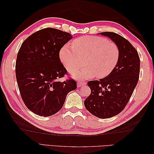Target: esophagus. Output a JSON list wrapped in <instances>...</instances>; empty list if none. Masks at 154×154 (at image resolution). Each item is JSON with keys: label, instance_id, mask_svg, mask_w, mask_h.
Listing matches in <instances>:
<instances>
[{"label": "esophagus", "instance_id": "34e87169", "mask_svg": "<svg viewBox=\"0 0 154 154\" xmlns=\"http://www.w3.org/2000/svg\"><path fill=\"white\" fill-rule=\"evenodd\" d=\"M77 85V87H83V86L86 85L87 83L85 82H84V81H78Z\"/></svg>", "mask_w": 154, "mask_h": 154}]
</instances>
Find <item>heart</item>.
I'll return each instance as SVG.
<instances>
[{
  "label": "heart",
  "instance_id": "heart-1",
  "mask_svg": "<svg viewBox=\"0 0 154 154\" xmlns=\"http://www.w3.org/2000/svg\"><path fill=\"white\" fill-rule=\"evenodd\" d=\"M60 60L77 79H87L97 76L104 78L115 69L120 57L119 48L106 38L99 36L80 37L73 42V47L61 48ZM86 60V65L77 70Z\"/></svg>",
  "mask_w": 154,
  "mask_h": 154
}]
</instances>
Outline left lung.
Listing matches in <instances>:
<instances>
[{
    "mask_svg": "<svg viewBox=\"0 0 154 154\" xmlns=\"http://www.w3.org/2000/svg\"><path fill=\"white\" fill-rule=\"evenodd\" d=\"M119 48L120 57L114 71L99 81H90L91 93L85 100L86 109L99 119H109L122 112L139 79L138 52L126 39L112 32H101Z\"/></svg>",
    "mask_w": 154,
    "mask_h": 154,
    "instance_id": "left-lung-1",
    "label": "left lung"
}]
</instances>
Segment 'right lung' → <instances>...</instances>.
<instances>
[{"label": "right lung", "instance_id": "obj_1", "mask_svg": "<svg viewBox=\"0 0 154 154\" xmlns=\"http://www.w3.org/2000/svg\"><path fill=\"white\" fill-rule=\"evenodd\" d=\"M72 35L58 29L46 28L23 42L16 61V77L22 99L32 112L41 116L57 113L67 94L77 89L74 80L60 81L67 70L60 51Z\"/></svg>", "mask_w": 154, "mask_h": 154}]
</instances>
